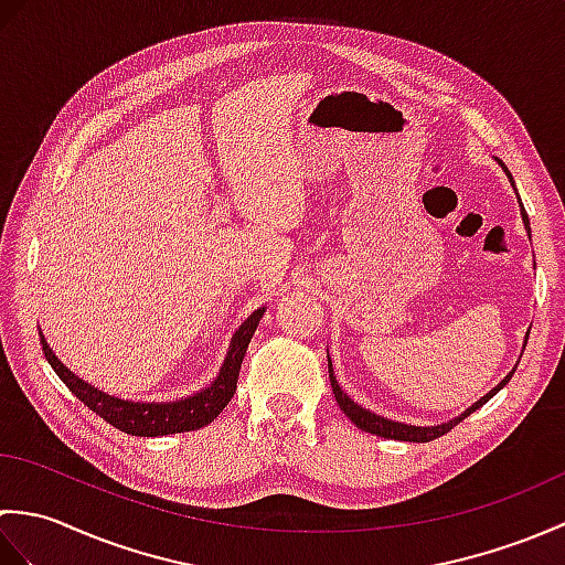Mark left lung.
I'll return each mask as SVG.
<instances>
[{
    "label": "left lung",
    "mask_w": 565,
    "mask_h": 565,
    "mask_svg": "<svg viewBox=\"0 0 565 565\" xmlns=\"http://www.w3.org/2000/svg\"><path fill=\"white\" fill-rule=\"evenodd\" d=\"M498 164L502 167V172L508 174L510 184L514 186V179H512L510 170L505 167V162L498 160ZM514 191H518V189H514ZM518 199H520V194H518ZM520 213H522V223H524V227H526V233H532V231H530V218H526V211H524V206H522V201H520ZM526 340H530V332L524 334L522 352H524V347H526ZM514 369H518V366H514ZM514 369L510 371V374H508L505 379H502V381L498 383V386H495L493 391L486 393L483 398H478L471 407H466V411H463L459 417H451V419H447V423H441V425H405V423H398V419H388V417H383V415L371 413V411H366V407L354 403V401L350 398V395H347V393L340 388L338 376H334V371H332V359H330V354H328V371H330L332 393H334V401H338V405L342 407V413H344L347 417H350L359 429L371 431V435L383 437V439H398V441H431V439H437V437H441V435H447V431H449L451 427L459 425L463 417L476 413L478 407H483L490 398H493V395H495L500 388H505L508 381H510L512 374H514Z\"/></svg>",
    "instance_id": "left-lung-1"
}]
</instances>
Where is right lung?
Returning a JSON list of instances; mask_svg holds the SVG:
<instances>
[{
  "label": "right lung",
  "mask_w": 565,
  "mask_h": 565,
  "mask_svg": "<svg viewBox=\"0 0 565 565\" xmlns=\"http://www.w3.org/2000/svg\"><path fill=\"white\" fill-rule=\"evenodd\" d=\"M264 316V306L257 308L243 326H239L233 334L231 347H227V354L218 369V376H215L206 388H201L191 395H184L179 401H126L118 398V395H109L102 388H94L89 381L79 379L77 374L60 362L51 344L43 338L41 332V344L47 364L53 366L60 381L77 395V398L89 407V411L104 417L106 423L114 425L116 429L126 431V435L134 437H164V435H177V431H191L199 427H206L213 423L215 417L223 413V407L231 403L237 388V376L239 366H243V359L247 352V344L255 334L259 320Z\"/></svg>",
  "instance_id": "1"
}]
</instances>
